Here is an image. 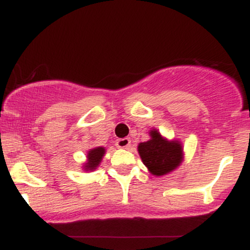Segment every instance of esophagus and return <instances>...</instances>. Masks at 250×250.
<instances>
[{"instance_id": "obj_1", "label": "esophagus", "mask_w": 250, "mask_h": 250, "mask_svg": "<svg viewBox=\"0 0 250 250\" xmlns=\"http://www.w3.org/2000/svg\"><path fill=\"white\" fill-rule=\"evenodd\" d=\"M130 139L129 137H123V139H119L116 140V147L117 148H129L130 147Z\"/></svg>"}]
</instances>
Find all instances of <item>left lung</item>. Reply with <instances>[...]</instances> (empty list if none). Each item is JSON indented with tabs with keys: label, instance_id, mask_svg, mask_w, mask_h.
<instances>
[{
	"label": "left lung",
	"instance_id": "left-lung-1",
	"mask_svg": "<svg viewBox=\"0 0 250 250\" xmlns=\"http://www.w3.org/2000/svg\"><path fill=\"white\" fill-rule=\"evenodd\" d=\"M150 136L149 141L139 145L142 162L156 176L174 170L182 160V147L180 143L166 141L157 130H151Z\"/></svg>",
	"mask_w": 250,
	"mask_h": 250
}]
</instances>
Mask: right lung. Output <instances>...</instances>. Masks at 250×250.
Wrapping results in <instances>:
<instances>
[{
	"instance_id": "add662e5",
	"label": "right lung",
	"mask_w": 250,
	"mask_h": 250,
	"mask_svg": "<svg viewBox=\"0 0 250 250\" xmlns=\"http://www.w3.org/2000/svg\"><path fill=\"white\" fill-rule=\"evenodd\" d=\"M105 149L103 147H97L95 149H91L88 153V162L85 163V170H94L97 166L101 162L103 155H104Z\"/></svg>"
}]
</instances>
